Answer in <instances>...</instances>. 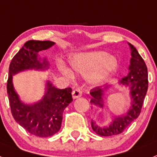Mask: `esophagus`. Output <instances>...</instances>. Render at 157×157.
Segmentation results:
<instances>
[{
    "label": "esophagus",
    "instance_id": "34e87169",
    "mask_svg": "<svg viewBox=\"0 0 157 157\" xmlns=\"http://www.w3.org/2000/svg\"><path fill=\"white\" fill-rule=\"evenodd\" d=\"M72 97H73V99L78 98V97L82 96V91H81V89L77 88V89H74V90L72 91Z\"/></svg>",
    "mask_w": 157,
    "mask_h": 157
}]
</instances>
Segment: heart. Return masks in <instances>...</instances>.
Here are the masks:
<instances>
[{
	"mask_svg": "<svg viewBox=\"0 0 157 157\" xmlns=\"http://www.w3.org/2000/svg\"><path fill=\"white\" fill-rule=\"evenodd\" d=\"M70 64L73 70L81 74L91 71L88 75V79L92 83H99L106 80L118 67L115 57L101 51L78 54L72 57ZM61 69L65 76L69 78L73 77L72 72L68 68L62 67Z\"/></svg>",
	"mask_w": 157,
	"mask_h": 157,
	"instance_id": "obj_1",
	"label": "heart"
}]
</instances>
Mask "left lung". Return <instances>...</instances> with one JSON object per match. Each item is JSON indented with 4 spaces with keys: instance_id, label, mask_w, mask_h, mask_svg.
I'll return each instance as SVG.
<instances>
[{
    "instance_id": "left-lung-1",
    "label": "left lung",
    "mask_w": 157,
    "mask_h": 157,
    "mask_svg": "<svg viewBox=\"0 0 157 157\" xmlns=\"http://www.w3.org/2000/svg\"><path fill=\"white\" fill-rule=\"evenodd\" d=\"M131 48L132 58L130 60L129 72L122 78L120 82L125 85H129L131 89L132 106L126 115L116 117L111 124L107 127H99L92 121L91 125L93 131L101 136H110L123 132L132 122L139 117L144 97L147 93L148 85V69L145 62L143 60L137 50L132 44H129ZM108 87V86H106ZM90 102L93 105L103 107V89L97 86L91 89Z\"/></svg>"
}]
</instances>
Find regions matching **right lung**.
Returning <instances> with one entry per match:
<instances>
[{"label":"right lung","instance_id":"right-lung-1","mask_svg":"<svg viewBox=\"0 0 157 157\" xmlns=\"http://www.w3.org/2000/svg\"><path fill=\"white\" fill-rule=\"evenodd\" d=\"M50 40H29L12 59L7 81V93L12 115L20 125L39 137H48L60 130L64 109L72 101V89H56L47 83V92L38 103L28 105L21 102L13 85V75L21 71L48 67L44 59L37 60V52L53 45Z\"/></svg>","mask_w":157,"mask_h":157}]
</instances>
